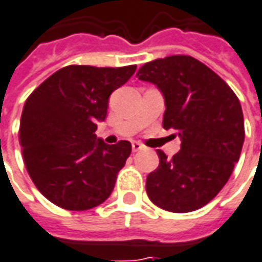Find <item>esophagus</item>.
<instances>
[{
  "label": "esophagus",
  "instance_id": "obj_1",
  "mask_svg": "<svg viewBox=\"0 0 262 262\" xmlns=\"http://www.w3.org/2000/svg\"><path fill=\"white\" fill-rule=\"evenodd\" d=\"M131 145H133V151H140V149H142L144 148V145H142L141 142H138V141H133V144H131Z\"/></svg>",
  "mask_w": 262,
  "mask_h": 262
}]
</instances>
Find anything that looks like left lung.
Returning a JSON list of instances; mask_svg holds the SVG:
<instances>
[{"mask_svg": "<svg viewBox=\"0 0 262 262\" xmlns=\"http://www.w3.org/2000/svg\"><path fill=\"white\" fill-rule=\"evenodd\" d=\"M137 77L161 91L162 127L181 138L172 158L157 151L160 165L145 184L149 200L171 212L198 210L221 191L239 160L245 135L241 104L224 79L188 55L147 62Z\"/></svg>", "mask_w": 262, "mask_h": 262, "instance_id": "left-lung-1", "label": "left lung"}]
</instances>
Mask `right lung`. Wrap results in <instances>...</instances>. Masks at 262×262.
Here are the masks:
<instances>
[{"mask_svg":"<svg viewBox=\"0 0 262 262\" xmlns=\"http://www.w3.org/2000/svg\"><path fill=\"white\" fill-rule=\"evenodd\" d=\"M137 66H68L47 78L25 101L19 142L27 171L42 195L64 210L84 211L113 192L131 144L97 138L108 98Z\"/></svg>","mask_w":262,"mask_h":262,"instance_id":"right-lung-1","label":"right lung"}]
</instances>
